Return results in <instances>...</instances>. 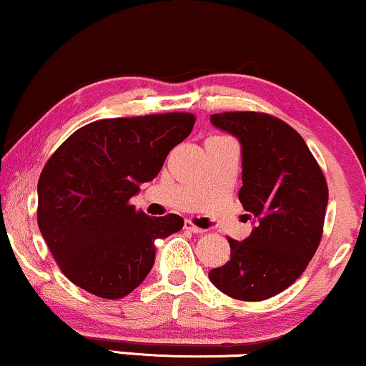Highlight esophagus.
I'll return each instance as SVG.
<instances>
[{"instance_id":"obj_1","label":"esophagus","mask_w":366,"mask_h":366,"mask_svg":"<svg viewBox=\"0 0 366 366\" xmlns=\"http://www.w3.org/2000/svg\"><path fill=\"white\" fill-rule=\"evenodd\" d=\"M184 228H186L187 231H191V233H196V234H204L206 233V229L199 228V226L191 223V221H186V223H184Z\"/></svg>"}]
</instances>
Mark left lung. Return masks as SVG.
Instances as JSON below:
<instances>
[{
    "instance_id": "8db88e82",
    "label": "left lung",
    "mask_w": 366,
    "mask_h": 366,
    "mask_svg": "<svg viewBox=\"0 0 366 366\" xmlns=\"http://www.w3.org/2000/svg\"><path fill=\"white\" fill-rule=\"evenodd\" d=\"M216 128L242 145L239 202L253 219L243 242L228 238L231 255L209 280L239 300H265L306 270L322 237L327 184L302 137L270 114L253 111L211 114Z\"/></svg>"
}]
</instances>
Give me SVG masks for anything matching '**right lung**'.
I'll use <instances>...</instances> for the list:
<instances>
[{
  "mask_svg": "<svg viewBox=\"0 0 366 366\" xmlns=\"http://www.w3.org/2000/svg\"><path fill=\"white\" fill-rule=\"evenodd\" d=\"M191 113L109 118L74 132L39 179V228L72 284L122 299L155 263V239L184 226L177 214L149 217L129 204L189 137Z\"/></svg>",
  "mask_w": 366,
  "mask_h": 366,
  "instance_id": "add662e5",
  "label": "right lung"
}]
</instances>
